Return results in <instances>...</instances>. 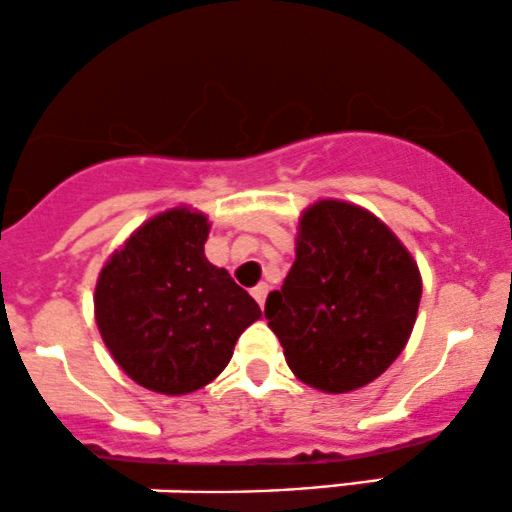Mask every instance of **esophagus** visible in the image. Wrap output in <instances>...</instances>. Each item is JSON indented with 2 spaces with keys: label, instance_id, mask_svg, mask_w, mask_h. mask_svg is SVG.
<instances>
[{
  "label": "esophagus",
  "instance_id": "obj_1",
  "mask_svg": "<svg viewBox=\"0 0 512 512\" xmlns=\"http://www.w3.org/2000/svg\"><path fill=\"white\" fill-rule=\"evenodd\" d=\"M267 294H269V286L267 284H257L255 289H252V296H255V301L260 303V306H265Z\"/></svg>",
  "mask_w": 512,
  "mask_h": 512
}]
</instances>
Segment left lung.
I'll use <instances>...</instances> for the list:
<instances>
[{"instance_id": "left-lung-1", "label": "left lung", "mask_w": 512, "mask_h": 512, "mask_svg": "<svg viewBox=\"0 0 512 512\" xmlns=\"http://www.w3.org/2000/svg\"><path fill=\"white\" fill-rule=\"evenodd\" d=\"M418 265L379 218L345 201L301 216L296 260L265 318L303 384L347 393L384 374L418 316Z\"/></svg>"}]
</instances>
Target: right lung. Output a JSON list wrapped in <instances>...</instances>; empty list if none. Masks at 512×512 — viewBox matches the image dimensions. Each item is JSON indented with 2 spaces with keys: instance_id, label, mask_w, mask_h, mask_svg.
Masks as SVG:
<instances>
[{
  "instance_id": "1",
  "label": "right lung",
  "mask_w": 512,
  "mask_h": 512,
  "mask_svg": "<svg viewBox=\"0 0 512 512\" xmlns=\"http://www.w3.org/2000/svg\"><path fill=\"white\" fill-rule=\"evenodd\" d=\"M204 213L172 209L140 226L101 269L94 313L119 367L145 389L179 396L216 379L255 299L204 255Z\"/></svg>"
}]
</instances>
